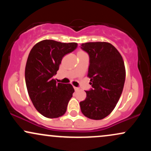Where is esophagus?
<instances>
[{"label":"esophagus","mask_w":151,"mask_h":151,"mask_svg":"<svg viewBox=\"0 0 151 151\" xmlns=\"http://www.w3.org/2000/svg\"><path fill=\"white\" fill-rule=\"evenodd\" d=\"M74 90H75V91H78V90L79 89V87H76V86H74Z\"/></svg>","instance_id":"obj_1"}]
</instances>
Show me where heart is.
I'll return each instance as SVG.
<instances>
[{
    "label": "heart",
    "instance_id": "1",
    "mask_svg": "<svg viewBox=\"0 0 151 151\" xmlns=\"http://www.w3.org/2000/svg\"><path fill=\"white\" fill-rule=\"evenodd\" d=\"M80 52H81V51H80Z\"/></svg>",
    "mask_w": 151,
    "mask_h": 151
}]
</instances>
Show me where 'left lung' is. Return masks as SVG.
<instances>
[{"label": "left lung", "mask_w": 151, "mask_h": 151, "mask_svg": "<svg viewBox=\"0 0 151 151\" xmlns=\"http://www.w3.org/2000/svg\"><path fill=\"white\" fill-rule=\"evenodd\" d=\"M81 49L89 55L88 77L92 86L79 104L81 111L89 119L101 120L111 113L122 93L124 62L119 51L109 42L82 43Z\"/></svg>", "instance_id": "left-lung-1"}]
</instances>
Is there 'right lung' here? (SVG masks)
Here are the masks:
<instances>
[{
	"label": "right lung",
	"instance_id": "right-lung-1",
	"mask_svg": "<svg viewBox=\"0 0 151 151\" xmlns=\"http://www.w3.org/2000/svg\"><path fill=\"white\" fill-rule=\"evenodd\" d=\"M77 43H64L45 40L30 50L25 66L27 92L34 106L47 118L64 115L74 89L70 84L57 83L54 79L61 61L73 52Z\"/></svg>",
	"mask_w": 151,
	"mask_h": 151
}]
</instances>
